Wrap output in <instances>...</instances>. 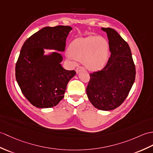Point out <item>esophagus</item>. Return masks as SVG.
Here are the masks:
<instances>
[{
    "mask_svg": "<svg viewBox=\"0 0 153 153\" xmlns=\"http://www.w3.org/2000/svg\"><path fill=\"white\" fill-rule=\"evenodd\" d=\"M84 69H85L84 67H83V66H78L77 68H76V73H77V74L79 73L81 70H84Z\"/></svg>",
    "mask_w": 153,
    "mask_h": 153,
    "instance_id": "obj_1",
    "label": "esophagus"
}]
</instances>
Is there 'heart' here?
I'll return each mask as SVG.
<instances>
[{
	"label": "heart",
	"instance_id": "b5f03b06",
	"mask_svg": "<svg viewBox=\"0 0 153 153\" xmlns=\"http://www.w3.org/2000/svg\"><path fill=\"white\" fill-rule=\"evenodd\" d=\"M70 58L82 61L91 70L102 69L107 62L108 44L104 38L89 36L79 38L70 44Z\"/></svg>",
	"mask_w": 153,
	"mask_h": 153
}]
</instances>
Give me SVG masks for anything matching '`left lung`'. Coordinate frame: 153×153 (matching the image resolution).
<instances>
[{
  "label": "left lung",
  "mask_w": 153,
  "mask_h": 153,
  "mask_svg": "<svg viewBox=\"0 0 153 153\" xmlns=\"http://www.w3.org/2000/svg\"><path fill=\"white\" fill-rule=\"evenodd\" d=\"M107 33L111 56L101 70L90 74L88 100L96 108L109 111L118 108L128 95L136 77V67L127 42L111 28Z\"/></svg>",
  "instance_id": "left-lung-1"
}]
</instances>
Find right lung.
Returning <instances> with one entry per match:
<instances>
[{
	"mask_svg": "<svg viewBox=\"0 0 153 153\" xmlns=\"http://www.w3.org/2000/svg\"><path fill=\"white\" fill-rule=\"evenodd\" d=\"M69 26L46 27L25 42L16 65L17 82L23 95L38 108L57 105L64 98L68 81L76 75L60 62L62 55L53 52L45 55L44 49L64 51Z\"/></svg>",
	"mask_w": 153,
	"mask_h": 153,
	"instance_id": "right-lung-1",
	"label": "right lung"
}]
</instances>
